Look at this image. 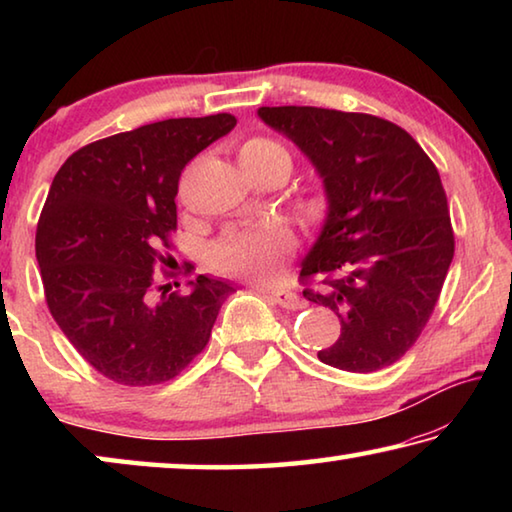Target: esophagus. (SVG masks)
I'll return each instance as SVG.
<instances>
[{
  "label": "esophagus",
  "instance_id": "34e87169",
  "mask_svg": "<svg viewBox=\"0 0 512 512\" xmlns=\"http://www.w3.org/2000/svg\"><path fill=\"white\" fill-rule=\"evenodd\" d=\"M271 293V298H273V302L275 305H280L282 309H289V311H298V309H302L305 307V300H302L298 293H293V291H284V289H273V291H268Z\"/></svg>",
  "mask_w": 512,
  "mask_h": 512
}]
</instances>
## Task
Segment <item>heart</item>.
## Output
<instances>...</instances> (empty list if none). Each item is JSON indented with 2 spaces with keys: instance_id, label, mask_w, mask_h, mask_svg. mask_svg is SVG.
Instances as JSON below:
<instances>
[{
  "instance_id": "obj_1",
  "label": "heart",
  "mask_w": 512,
  "mask_h": 512,
  "mask_svg": "<svg viewBox=\"0 0 512 512\" xmlns=\"http://www.w3.org/2000/svg\"><path fill=\"white\" fill-rule=\"evenodd\" d=\"M280 160L291 167V158L282 144L268 137H250L239 149V162ZM296 248V237L280 221H266L248 228H232L214 248V264L230 275L268 282L280 268L284 255Z\"/></svg>"
}]
</instances>
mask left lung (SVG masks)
<instances>
[{
    "mask_svg": "<svg viewBox=\"0 0 512 512\" xmlns=\"http://www.w3.org/2000/svg\"><path fill=\"white\" fill-rule=\"evenodd\" d=\"M323 180L327 214L300 264L318 277L302 296L341 320L318 359L375 372L402 359L436 307L454 232L438 169L393 121L314 106L259 108Z\"/></svg>",
    "mask_w": 512,
    "mask_h": 512,
    "instance_id": "obj_1",
    "label": "left lung"
}]
</instances>
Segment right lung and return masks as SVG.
<instances>
[{"label":"right lung","instance_id":"right-lung-1","mask_svg":"<svg viewBox=\"0 0 512 512\" xmlns=\"http://www.w3.org/2000/svg\"><path fill=\"white\" fill-rule=\"evenodd\" d=\"M235 126L221 112L112 135L69 155L49 187L36 232L49 311L81 357L117 384H162L185 370L235 291L198 275L187 293L167 296L171 284L158 287L153 275L176 230L180 171Z\"/></svg>","mask_w":512,"mask_h":512}]
</instances>
